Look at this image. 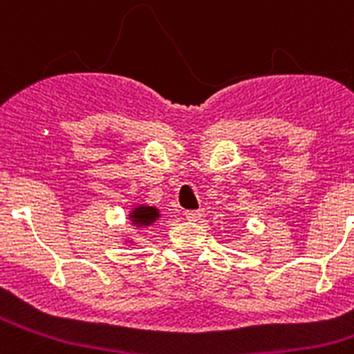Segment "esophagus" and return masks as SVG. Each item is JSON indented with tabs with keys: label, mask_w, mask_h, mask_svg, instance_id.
I'll return each mask as SVG.
<instances>
[{
	"label": "esophagus",
	"mask_w": 354,
	"mask_h": 354,
	"mask_svg": "<svg viewBox=\"0 0 354 354\" xmlns=\"http://www.w3.org/2000/svg\"><path fill=\"white\" fill-rule=\"evenodd\" d=\"M186 220L189 221H198L202 216H204V211H186Z\"/></svg>",
	"instance_id": "esophagus-1"
}]
</instances>
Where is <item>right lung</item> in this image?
Listing matches in <instances>:
<instances>
[{
    "label": "right lung",
    "instance_id": "right-lung-1",
    "mask_svg": "<svg viewBox=\"0 0 354 354\" xmlns=\"http://www.w3.org/2000/svg\"><path fill=\"white\" fill-rule=\"evenodd\" d=\"M159 218H161V214H159V209L154 207V205L140 204L129 212L131 223H133V227H136V228L150 227V225H154Z\"/></svg>",
    "mask_w": 354,
    "mask_h": 354
}]
</instances>
